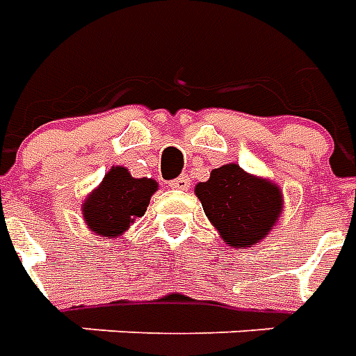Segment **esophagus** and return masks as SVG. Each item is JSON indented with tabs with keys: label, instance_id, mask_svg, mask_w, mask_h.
Instances as JSON below:
<instances>
[{
	"label": "esophagus",
	"instance_id": "esophagus-1",
	"mask_svg": "<svg viewBox=\"0 0 356 356\" xmlns=\"http://www.w3.org/2000/svg\"><path fill=\"white\" fill-rule=\"evenodd\" d=\"M168 185L171 186V188H179V191H186L188 186H191V181H188V177L186 175H181V177L173 179V181H170Z\"/></svg>",
	"mask_w": 356,
	"mask_h": 356
}]
</instances>
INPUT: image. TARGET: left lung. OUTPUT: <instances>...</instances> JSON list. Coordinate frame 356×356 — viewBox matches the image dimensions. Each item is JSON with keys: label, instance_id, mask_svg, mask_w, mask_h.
<instances>
[{"label": "left lung", "instance_id": "obj_1", "mask_svg": "<svg viewBox=\"0 0 356 356\" xmlns=\"http://www.w3.org/2000/svg\"><path fill=\"white\" fill-rule=\"evenodd\" d=\"M196 196L223 242L232 248H250L265 238L282 209L278 186L248 175L236 163L211 171L206 183L196 185Z\"/></svg>", "mask_w": 356, "mask_h": 356}]
</instances>
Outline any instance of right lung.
Wrapping results in <instances>:
<instances>
[{
    "label": "right lung",
    "mask_w": 356,
    "mask_h": 356,
    "mask_svg": "<svg viewBox=\"0 0 356 356\" xmlns=\"http://www.w3.org/2000/svg\"><path fill=\"white\" fill-rule=\"evenodd\" d=\"M156 188L152 179H133L125 168H112L83 204V219L101 236H120L135 217L147 211Z\"/></svg>",
    "instance_id": "1"
}]
</instances>
